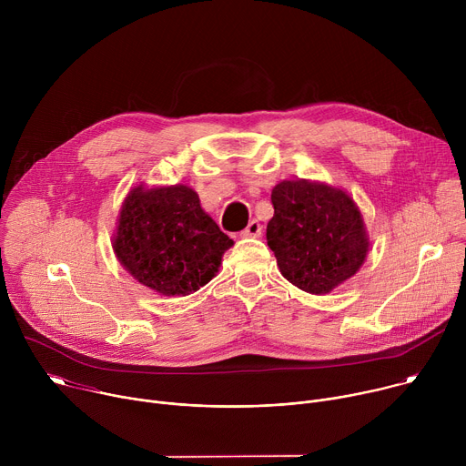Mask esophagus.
<instances>
[{
	"mask_svg": "<svg viewBox=\"0 0 466 466\" xmlns=\"http://www.w3.org/2000/svg\"><path fill=\"white\" fill-rule=\"evenodd\" d=\"M261 236V225L252 219L245 230H241V238H259Z\"/></svg>",
	"mask_w": 466,
	"mask_h": 466,
	"instance_id": "1",
	"label": "esophagus"
}]
</instances>
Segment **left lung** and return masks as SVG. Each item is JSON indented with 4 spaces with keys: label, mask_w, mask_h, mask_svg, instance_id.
<instances>
[{
    "label": "left lung",
    "mask_w": 466,
    "mask_h": 466,
    "mask_svg": "<svg viewBox=\"0 0 466 466\" xmlns=\"http://www.w3.org/2000/svg\"><path fill=\"white\" fill-rule=\"evenodd\" d=\"M271 203L268 245L293 286L324 295L360 271L369 238L347 191L304 178L284 180L273 187Z\"/></svg>",
    "instance_id": "8db88e82"
}]
</instances>
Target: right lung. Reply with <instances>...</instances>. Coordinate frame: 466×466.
Here are the masks:
<instances>
[{
    "label": "right lung",
    "instance_id": "1",
    "mask_svg": "<svg viewBox=\"0 0 466 466\" xmlns=\"http://www.w3.org/2000/svg\"><path fill=\"white\" fill-rule=\"evenodd\" d=\"M232 245L184 184L132 187L112 243L123 268L166 297H184L208 284Z\"/></svg>",
    "mask_w": 466,
    "mask_h": 466
}]
</instances>
